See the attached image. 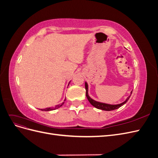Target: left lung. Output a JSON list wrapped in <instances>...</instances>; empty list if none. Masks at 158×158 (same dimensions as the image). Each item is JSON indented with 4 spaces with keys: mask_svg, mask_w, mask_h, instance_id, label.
I'll list each match as a JSON object with an SVG mask.
<instances>
[{
    "mask_svg": "<svg viewBox=\"0 0 158 158\" xmlns=\"http://www.w3.org/2000/svg\"><path fill=\"white\" fill-rule=\"evenodd\" d=\"M85 90H86V93H85V95H86L87 99H88V101L89 102V103L92 105L94 107H95V108L99 109H102V110H104V111H113V110H115L118 108H119L120 107L123 106L124 104H125L128 100L130 98V96H128L127 98V99H126V101H125L124 102H123L122 103L120 104H117V105H109V104H106V103H100V102H98L94 101V99H92V98H90V97L88 95V84L85 82ZM132 91L131 92V94H132Z\"/></svg>",
    "mask_w": 158,
    "mask_h": 158,
    "instance_id": "8db88e82",
    "label": "left lung"
}]
</instances>
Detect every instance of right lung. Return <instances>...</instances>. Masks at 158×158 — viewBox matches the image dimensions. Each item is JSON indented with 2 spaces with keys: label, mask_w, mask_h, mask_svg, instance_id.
<instances>
[{
  "label": "right lung",
  "mask_w": 158,
  "mask_h": 158,
  "mask_svg": "<svg viewBox=\"0 0 158 158\" xmlns=\"http://www.w3.org/2000/svg\"><path fill=\"white\" fill-rule=\"evenodd\" d=\"M64 101H65V99H64ZM64 104V102L62 103L61 105H57V106H56L55 107V108L54 109H52V108H51V107H49V108H46V109H41V111H51V110H53V109H58L59 107H61L62 106H63V105Z\"/></svg>",
  "instance_id": "right-lung-1"
}]
</instances>
